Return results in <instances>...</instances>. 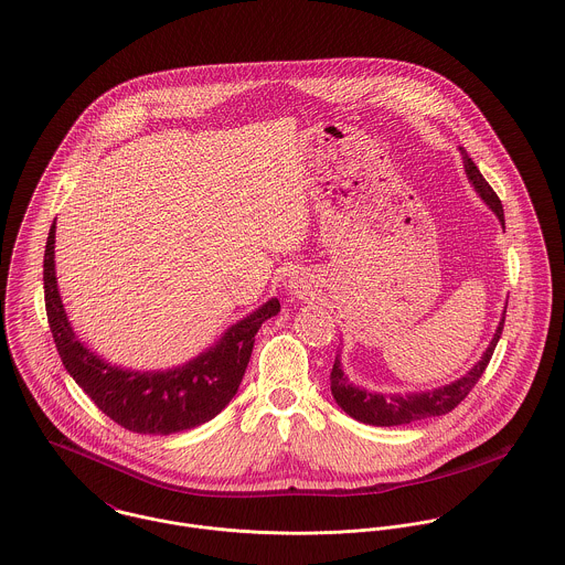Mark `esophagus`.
Here are the masks:
<instances>
[{
    "mask_svg": "<svg viewBox=\"0 0 565 565\" xmlns=\"http://www.w3.org/2000/svg\"><path fill=\"white\" fill-rule=\"evenodd\" d=\"M294 289H296V294H300V291H298V287H294Z\"/></svg>",
    "mask_w": 565,
    "mask_h": 565,
    "instance_id": "34e87169",
    "label": "esophagus"
}]
</instances>
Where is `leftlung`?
<instances>
[{
  "mask_svg": "<svg viewBox=\"0 0 565 565\" xmlns=\"http://www.w3.org/2000/svg\"><path fill=\"white\" fill-rule=\"evenodd\" d=\"M460 151H462L463 170H466L472 188L477 190V194L483 199V203L497 213V217L505 226V215H503L501 199L490 188V183L483 179V174L479 172V168L475 166V161L468 157L462 147H460ZM503 326H505V317L501 319V323L497 328V334L490 341V348L486 350V354L481 356V360L463 377L447 384V386H443V388H434L429 393H412V395L366 393L362 388H356L354 384H350L348 375H343L341 362L337 359L334 364H332V373H330L332 395H334L337 404L348 412L352 418H356L360 423H369V425H380V427L406 425V423H412V420L447 414V412H451L462 404L466 395L475 388V384L483 375L488 362H490L492 354H494V348H497V343H499V339L503 334Z\"/></svg>",
  "mask_w": 565,
  "mask_h": 565,
  "instance_id": "1",
  "label": "left lung"
}]
</instances>
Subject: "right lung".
Returning a JSON list of instances; mask_svg holds the SVG:
<instances>
[{"mask_svg": "<svg viewBox=\"0 0 565 565\" xmlns=\"http://www.w3.org/2000/svg\"><path fill=\"white\" fill-rule=\"evenodd\" d=\"M55 222L50 228L43 282L45 308L60 360L82 391L114 423L138 434H174L211 420L235 397L255 348L260 323L280 310L271 298L231 326L224 337L188 364L159 373H140L111 366L77 341L55 285Z\"/></svg>", "mask_w": 565, "mask_h": 565, "instance_id": "1", "label": "right lung"}]
</instances>
